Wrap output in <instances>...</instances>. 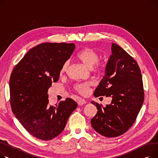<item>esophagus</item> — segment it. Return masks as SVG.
<instances>
[{"mask_svg":"<svg viewBox=\"0 0 158 158\" xmlns=\"http://www.w3.org/2000/svg\"><path fill=\"white\" fill-rule=\"evenodd\" d=\"M77 103H78V105L81 106V105H83L85 104V103H86V101H85L84 99H78V101H77Z\"/></svg>","mask_w":158,"mask_h":158,"instance_id":"esophagus-1","label":"esophagus"}]
</instances>
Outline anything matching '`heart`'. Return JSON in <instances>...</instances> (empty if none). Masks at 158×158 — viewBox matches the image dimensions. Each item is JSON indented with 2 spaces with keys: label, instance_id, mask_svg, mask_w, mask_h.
Here are the masks:
<instances>
[{
  "label": "heart",
  "instance_id": "heart-1",
  "mask_svg": "<svg viewBox=\"0 0 158 158\" xmlns=\"http://www.w3.org/2000/svg\"><path fill=\"white\" fill-rule=\"evenodd\" d=\"M77 58L85 66L89 69H92L96 64L97 65V68L99 67L97 63L99 59V55L98 52L93 49L88 48L81 51L77 55ZM69 61H66L64 63L60 71L61 74L64 73L67 71ZM90 85L91 83L89 81L83 82L76 85L75 89L80 94L82 95H86L88 94Z\"/></svg>",
  "mask_w": 158,
  "mask_h": 158
}]
</instances>
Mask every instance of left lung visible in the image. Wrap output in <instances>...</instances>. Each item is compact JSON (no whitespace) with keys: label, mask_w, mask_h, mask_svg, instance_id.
I'll return each mask as SVG.
<instances>
[{"label":"left lung","mask_w":158,"mask_h":158,"mask_svg":"<svg viewBox=\"0 0 158 158\" xmlns=\"http://www.w3.org/2000/svg\"><path fill=\"white\" fill-rule=\"evenodd\" d=\"M105 75L95 89V97H110V105L102 107L91 101L98 112L92 118L94 130L106 137H117L130 127L144 101L142 74L136 60L124 49L112 44Z\"/></svg>","instance_id":"obj_1"}]
</instances>
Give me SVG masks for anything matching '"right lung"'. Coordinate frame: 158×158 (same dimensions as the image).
Masks as SVG:
<instances>
[{
  "label": "right lung",
  "instance_id": "right-lung-1",
  "mask_svg": "<svg viewBox=\"0 0 158 158\" xmlns=\"http://www.w3.org/2000/svg\"><path fill=\"white\" fill-rule=\"evenodd\" d=\"M74 43H42L31 48L14 68L9 80L13 112L26 130L41 140L62 133L77 107L70 98L48 105L47 92L58 81L62 65L71 57Z\"/></svg>",
  "mask_w": 158,
  "mask_h": 158
}]
</instances>
